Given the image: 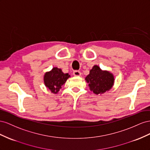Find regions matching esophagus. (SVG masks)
Returning <instances> with one entry per match:
<instances>
[{
	"label": "esophagus",
	"mask_w": 150,
	"mask_h": 150,
	"mask_svg": "<svg viewBox=\"0 0 150 150\" xmlns=\"http://www.w3.org/2000/svg\"><path fill=\"white\" fill-rule=\"evenodd\" d=\"M73 74L74 76H80L81 75V72L79 70H75L73 72Z\"/></svg>",
	"instance_id": "1"
}]
</instances>
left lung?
Returning <instances> with one entry per match:
<instances>
[{
    "label": "left lung",
    "mask_w": 150,
    "mask_h": 150,
    "mask_svg": "<svg viewBox=\"0 0 150 150\" xmlns=\"http://www.w3.org/2000/svg\"><path fill=\"white\" fill-rule=\"evenodd\" d=\"M91 91L94 93L101 94L109 91L112 87L114 79L113 75L107 71H102L95 65L90 70V74L85 78Z\"/></svg>",
    "instance_id": "obj_1"
}]
</instances>
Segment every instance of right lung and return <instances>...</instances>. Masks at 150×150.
<instances>
[{
  "label": "right lung",
  "instance_id": "1",
  "mask_svg": "<svg viewBox=\"0 0 150 150\" xmlns=\"http://www.w3.org/2000/svg\"><path fill=\"white\" fill-rule=\"evenodd\" d=\"M70 77L68 74H64L60 68H53L51 71L47 72L44 76V82L51 92L57 93Z\"/></svg>",
  "mask_w": 150,
  "mask_h": 150
}]
</instances>
